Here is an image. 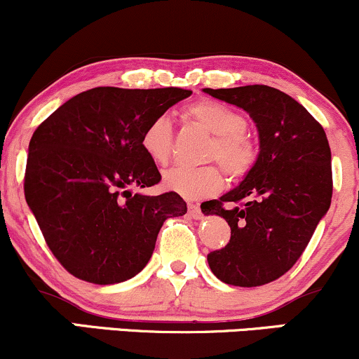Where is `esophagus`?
Instances as JSON below:
<instances>
[{"label": "esophagus", "instance_id": "1", "mask_svg": "<svg viewBox=\"0 0 359 359\" xmlns=\"http://www.w3.org/2000/svg\"><path fill=\"white\" fill-rule=\"evenodd\" d=\"M189 216L192 219H203V212H201V208L196 204H189Z\"/></svg>", "mask_w": 359, "mask_h": 359}]
</instances>
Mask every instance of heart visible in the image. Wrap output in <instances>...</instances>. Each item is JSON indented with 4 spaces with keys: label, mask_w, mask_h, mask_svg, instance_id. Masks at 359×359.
<instances>
[{
    "label": "heart",
    "mask_w": 359,
    "mask_h": 359,
    "mask_svg": "<svg viewBox=\"0 0 359 359\" xmlns=\"http://www.w3.org/2000/svg\"><path fill=\"white\" fill-rule=\"evenodd\" d=\"M187 116L214 135L209 143L205 158L217 160L226 174L233 179H241L253 170L258 160V147L246 133L248 121L243 114L229 106L212 100L194 102L187 108ZM143 151L151 162L165 165L170 160L174 147L172 121L167 114L151 119L142 133ZM224 179L217 165L187 167L177 165L163 175L167 191L179 194L189 201H199L221 191Z\"/></svg>",
    "instance_id": "heart-1"
}]
</instances>
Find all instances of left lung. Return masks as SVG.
I'll return each instance as SVG.
<instances>
[{
  "mask_svg": "<svg viewBox=\"0 0 359 359\" xmlns=\"http://www.w3.org/2000/svg\"><path fill=\"white\" fill-rule=\"evenodd\" d=\"M250 114L258 130L257 165L240 185L205 203L231 240L208 263L221 282L258 287L295 265L331 205V148L324 128L294 97L270 86L204 89Z\"/></svg>",
  "mask_w": 359,
  "mask_h": 359,
  "instance_id": "8db88e82",
  "label": "left lung"
}]
</instances>
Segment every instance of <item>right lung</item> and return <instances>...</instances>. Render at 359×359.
<instances>
[{
	"label": "right lung",
	"instance_id": "obj_1",
	"mask_svg": "<svg viewBox=\"0 0 359 359\" xmlns=\"http://www.w3.org/2000/svg\"><path fill=\"white\" fill-rule=\"evenodd\" d=\"M192 90L94 88L53 111L28 145L25 199L69 273L109 285L140 273L163 221L184 216L179 194H133L162 175L142 133Z\"/></svg>",
	"mask_w": 359,
	"mask_h": 359
}]
</instances>
